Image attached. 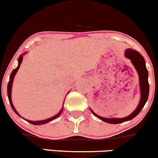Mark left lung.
Listing matches in <instances>:
<instances>
[{"label": "left lung", "mask_w": 158, "mask_h": 158, "mask_svg": "<svg viewBox=\"0 0 158 158\" xmlns=\"http://www.w3.org/2000/svg\"><path fill=\"white\" fill-rule=\"evenodd\" d=\"M125 56L127 59L131 60V62L134 66L135 69L139 76V91H140V99H139V104L134 110L131 114L124 118H105L98 116L96 114L91 108H89L91 112L93 113L94 116H96L99 119L107 122L110 124H119L127 121H130L132 118L136 117L139 112L142 110L144 105L148 100V93H149V84H148V72L146 66V61L144 57L136 50H133L131 48L126 49L125 51Z\"/></svg>", "instance_id": "1"}]
</instances>
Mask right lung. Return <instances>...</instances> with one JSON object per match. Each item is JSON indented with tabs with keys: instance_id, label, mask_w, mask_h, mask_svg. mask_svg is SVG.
I'll list each match as a JSON object with an SVG mask.
<instances>
[{
	"instance_id": "obj_1",
	"label": "right lung",
	"mask_w": 158,
	"mask_h": 158,
	"mask_svg": "<svg viewBox=\"0 0 158 158\" xmlns=\"http://www.w3.org/2000/svg\"><path fill=\"white\" fill-rule=\"evenodd\" d=\"M27 54V52H24V54H21V55L19 56V59H18V66H17V68H15V69H14L12 72V73H11V74H10V81H9L8 85H7V95H8L9 101H10V105H11V107L12 108V110H14V112L16 113L18 116H20V117H22V116H21L20 115H19V113H18V112L16 111V110L15 109V107H14L13 104H12V98H11L12 86V83H13V80H14V77H15V74H16L18 70H19V68H20L21 63H22V60H23V56H24V54ZM64 102H65V99H64ZM63 104H64V102H63ZM63 107L61 108V110H60V112L58 113L56 115H55V116H52V117H51V118H46V119H44V120H40V121H31V120L26 119V118H24V119L25 120V121L28 122H29V123L33 124V125H45V124L48 123V122H50L51 121H53V120L56 119V118L59 117L60 115H61V113H62V112H63Z\"/></svg>"
}]
</instances>
